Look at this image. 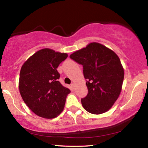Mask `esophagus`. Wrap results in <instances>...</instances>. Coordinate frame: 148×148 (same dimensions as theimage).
<instances>
[{"mask_svg": "<svg viewBox=\"0 0 148 148\" xmlns=\"http://www.w3.org/2000/svg\"><path fill=\"white\" fill-rule=\"evenodd\" d=\"M71 86L72 87H73V88H74V87H75V84H74V83H72V84H71Z\"/></svg>", "mask_w": 148, "mask_h": 148, "instance_id": "obj_1", "label": "esophagus"}]
</instances>
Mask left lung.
<instances>
[{"instance_id":"left-lung-1","label":"left lung","mask_w":148,"mask_h":148,"mask_svg":"<svg viewBox=\"0 0 148 148\" xmlns=\"http://www.w3.org/2000/svg\"><path fill=\"white\" fill-rule=\"evenodd\" d=\"M70 57L83 65L88 94L82 99L84 109L92 114L105 113L121 93L124 69L117 55L101 44L91 42Z\"/></svg>"}]
</instances>
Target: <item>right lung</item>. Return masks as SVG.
<instances>
[{
  "label": "right lung",
  "mask_w": 148,
  "mask_h": 148,
  "mask_svg": "<svg viewBox=\"0 0 148 148\" xmlns=\"http://www.w3.org/2000/svg\"><path fill=\"white\" fill-rule=\"evenodd\" d=\"M68 57L49 48L38 50L22 65L19 89L25 103L40 117L53 119L61 114L71 91L58 81L57 71Z\"/></svg>",
  "instance_id": "add662e5"
}]
</instances>
